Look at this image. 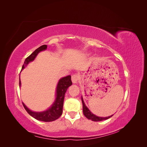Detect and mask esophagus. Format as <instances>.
<instances>
[{"mask_svg": "<svg viewBox=\"0 0 147 147\" xmlns=\"http://www.w3.org/2000/svg\"><path fill=\"white\" fill-rule=\"evenodd\" d=\"M78 79H79V76L77 74L73 75L72 76V81L73 83H77L78 82Z\"/></svg>", "mask_w": 147, "mask_h": 147, "instance_id": "obj_1", "label": "esophagus"}]
</instances>
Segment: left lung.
<instances>
[{"mask_svg":"<svg viewBox=\"0 0 147 147\" xmlns=\"http://www.w3.org/2000/svg\"><path fill=\"white\" fill-rule=\"evenodd\" d=\"M82 103H83V115L85 116L88 119H91L93 121H103V120L107 119L110 118V117H112L113 116L111 115V116L109 117H97L94 114H93L91 111L88 109V108L86 106L85 104L83 101V97L82 96Z\"/></svg>","mask_w":147,"mask_h":147,"instance_id":"left-lung-1","label":"left lung"}]
</instances>
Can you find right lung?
<instances>
[{"mask_svg":"<svg viewBox=\"0 0 147 147\" xmlns=\"http://www.w3.org/2000/svg\"><path fill=\"white\" fill-rule=\"evenodd\" d=\"M47 48V45H43L36 49L32 54L25 59L24 64L22 67V70H23L29 63L33 61L40 52L46 50ZM21 83L20 78V87L21 86ZM72 84V82L71 80L70 75H67V76L61 78L58 83H57L56 86L55 100L50 107L45 111H43V112H34V111L30 110L29 109H28L23 102L24 107L31 117L39 120V121L45 122L55 121V120L59 118L61 116L62 113H63L65 93L68 88Z\"/></svg>","mask_w":147,"mask_h":147,"instance_id":"obj_1","label":"right lung"}]
</instances>
